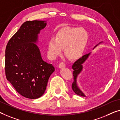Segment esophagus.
Instances as JSON below:
<instances>
[{
    "label": "esophagus",
    "instance_id": "obj_1",
    "mask_svg": "<svg viewBox=\"0 0 120 120\" xmlns=\"http://www.w3.org/2000/svg\"><path fill=\"white\" fill-rule=\"evenodd\" d=\"M65 67V64L63 62H60L59 65V67L60 68H64Z\"/></svg>",
    "mask_w": 120,
    "mask_h": 120
}]
</instances>
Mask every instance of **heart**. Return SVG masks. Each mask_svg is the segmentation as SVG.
Here are the masks:
<instances>
[{"mask_svg":"<svg viewBox=\"0 0 120 120\" xmlns=\"http://www.w3.org/2000/svg\"><path fill=\"white\" fill-rule=\"evenodd\" d=\"M88 33L80 27H67L60 30L54 38L47 43V54L53 59L59 55L64 48V54L67 58L75 60L82 56L88 41Z\"/></svg>","mask_w":120,"mask_h":120,"instance_id":"obj_1","label":"heart"}]
</instances>
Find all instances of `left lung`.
<instances>
[{
    "instance_id": "obj_1",
    "label": "left lung",
    "mask_w": 120,
    "mask_h": 120,
    "mask_svg": "<svg viewBox=\"0 0 120 120\" xmlns=\"http://www.w3.org/2000/svg\"><path fill=\"white\" fill-rule=\"evenodd\" d=\"M102 42H100L98 45H96L94 47V49H95L96 46L99 45V44H101ZM90 53L91 52H90L87 54L84 55L83 56H82L81 58H80L79 59H78L77 61H76L72 66V68L73 70H74L73 73V75L74 76V81H73L72 85H71V88H72L73 90L74 91V93L76 94H77L78 95H79L81 96H83V97H86V95H85V94L82 92L81 89L79 88V87H78V84H77V78H78V75L82 71L83 64H84V62L88 59L89 55H90Z\"/></svg>"
}]
</instances>
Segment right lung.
Here are the masks:
<instances>
[{"mask_svg":"<svg viewBox=\"0 0 120 120\" xmlns=\"http://www.w3.org/2000/svg\"><path fill=\"white\" fill-rule=\"evenodd\" d=\"M43 20L25 22L10 39L5 50V74L16 91L26 98L35 99L44 94L49 76L55 71L42 59L36 44L45 27Z\"/></svg>","mask_w":120,"mask_h":120,"instance_id":"right-lung-1","label":"right lung"}]
</instances>
